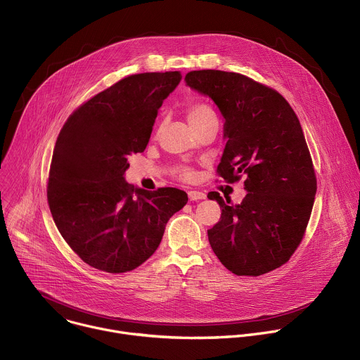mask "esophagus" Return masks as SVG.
<instances>
[{
  "label": "esophagus",
  "mask_w": 360,
  "mask_h": 360,
  "mask_svg": "<svg viewBox=\"0 0 360 360\" xmlns=\"http://www.w3.org/2000/svg\"><path fill=\"white\" fill-rule=\"evenodd\" d=\"M188 198L189 200H199V199H205L206 195L199 191H188Z\"/></svg>",
  "instance_id": "1"
}]
</instances>
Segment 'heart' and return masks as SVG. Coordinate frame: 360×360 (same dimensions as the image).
<instances>
[{
    "mask_svg": "<svg viewBox=\"0 0 360 360\" xmlns=\"http://www.w3.org/2000/svg\"><path fill=\"white\" fill-rule=\"evenodd\" d=\"M186 115L189 123L192 124V127L196 130L200 126H203L205 123L210 122V120H217L216 118V112L213 111V108L205 103H193L188 107L186 110ZM176 175L182 179H192L193 178V171L189 167L185 165H179L176 167Z\"/></svg>",
    "mask_w": 360,
    "mask_h": 360,
    "instance_id": "1",
    "label": "heart"
}]
</instances>
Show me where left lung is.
Listing matches in <instances>:
<instances>
[{
	"label": "left lung",
	"mask_w": 360,
	"mask_h": 360,
	"mask_svg": "<svg viewBox=\"0 0 360 360\" xmlns=\"http://www.w3.org/2000/svg\"><path fill=\"white\" fill-rule=\"evenodd\" d=\"M185 83L209 96L224 117L227 143L217 176L227 184L245 178L248 191L240 205L207 193L221 207L207 230L210 248L236 276L273 271L301 245L316 193L300 120L277 90L240 73L192 70Z\"/></svg>",
	"instance_id": "obj_1"
}]
</instances>
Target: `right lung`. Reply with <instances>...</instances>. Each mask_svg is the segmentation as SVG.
<instances>
[{
	"label": "right lung",
	"instance_id": "add662e5",
	"mask_svg": "<svg viewBox=\"0 0 360 360\" xmlns=\"http://www.w3.org/2000/svg\"><path fill=\"white\" fill-rule=\"evenodd\" d=\"M181 72L126 76L80 104L65 122L51 161L48 203L69 248L90 267L127 273L158 249L186 202L176 188L134 189L127 157L148 144L158 108Z\"/></svg>",
	"mask_w": 360,
	"mask_h": 360
}]
</instances>
